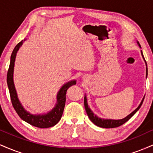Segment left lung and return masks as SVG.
<instances>
[{"instance_id":"obj_1","label":"left lung","mask_w":153,"mask_h":153,"mask_svg":"<svg viewBox=\"0 0 153 153\" xmlns=\"http://www.w3.org/2000/svg\"><path fill=\"white\" fill-rule=\"evenodd\" d=\"M142 55H143V57L144 58L143 52H142ZM144 59H145V58H144ZM145 63H146V61H145ZM146 65H147V63H146ZM146 70H147V68ZM144 99H145V97L143 98V101H142V102L140 103V106H139L134 111L131 112L130 114L128 115L127 117H125L124 119H119V120H112V119H103L99 118L97 116H96L94 113H93L92 111L90 109V108H89L88 106L86 96H85V98H84V106H85V111H86L88 117L89 119H91V122L94 123V124H96V126H98V127H102V128H115V127H119V126L122 125V124H124V123L127 122L129 119L131 118V117H132V116L134 115V114L136 113V112L139 109H140V108L141 107L142 104H143V103Z\"/></svg>"}]
</instances>
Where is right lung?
<instances>
[{
    "instance_id": "right-lung-1",
    "label": "right lung",
    "mask_w": 153,
    "mask_h": 153,
    "mask_svg": "<svg viewBox=\"0 0 153 153\" xmlns=\"http://www.w3.org/2000/svg\"><path fill=\"white\" fill-rule=\"evenodd\" d=\"M23 42L17 44L15 47L14 50H13L11 56H10V65L8 68V73H7V84H8V89H9L10 100H11L12 105L18 115L21 119L29 123L31 125L34 126L38 128H48L53 127L56 124H57L61 117H62L63 111H64L65 105L66 101V93L68 89L72 85H75L76 81L71 80V81L67 82L61 88L60 91L57 94V103L55 108H54L50 113L45 115H32L28 113L26 111L24 110L20 102H19L18 97H17L16 91L14 84L13 80V67H14V61L16 55L17 51L19 50V47L22 46Z\"/></svg>"
}]
</instances>
